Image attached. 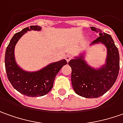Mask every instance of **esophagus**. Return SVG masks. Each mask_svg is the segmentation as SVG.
Listing matches in <instances>:
<instances>
[{
  "instance_id": "34e87169",
  "label": "esophagus",
  "mask_w": 123,
  "mask_h": 123,
  "mask_svg": "<svg viewBox=\"0 0 123 123\" xmlns=\"http://www.w3.org/2000/svg\"><path fill=\"white\" fill-rule=\"evenodd\" d=\"M71 56H69V55H67L65 56V59L66 61L67 62H69L71 60Z\"/></svg>"
}]
</instances>
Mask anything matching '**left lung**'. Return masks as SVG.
Returning a JSON list of instances; mask_svg holds the SVG:
<instances>
[{
    "instance_id": "obj_1",
    "label": "left lung",
    "mask_w": 123,
    "mask_h": 123,
    "mask_svg": "<svg viewBox=\"0 0 123 123\" xmlns=\"http://www.w3.org/2000/svg\"><path fill=\"white\" fill-rule=\"evenodd\" d=\"M99 37L90 46L103 44L106 48L105 63L99 67L90 65L86 61L84 50L69 62L71 67V83L76 94L85 98H97L104 95L114 85L119 72V53L110 35L99 28L91 27Z\"/></svg>"
}]
</instances>
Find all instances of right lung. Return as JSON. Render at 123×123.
<instances>
[{"mask_svg": "<svg viewBox=\"0 0 123 123\" xmlns=\"http://www.w3.org/2000/svg\"><path fill=\"white\" fill-rule=\"evenodd\" d=\"M41 29L39 26H31L15 33L5 52V64L8 80L16 91L31 97H41L48 94L53 87L54 81L58 73L67 64L65 59H62L34 71L23 69L18 65L15 61V48L18 41L28 31H41Z\"/></svg>", "mask_w": 123, "mask_h": 123, "instance_id": "add662e5", "label": "right lung"}]
</instances>
